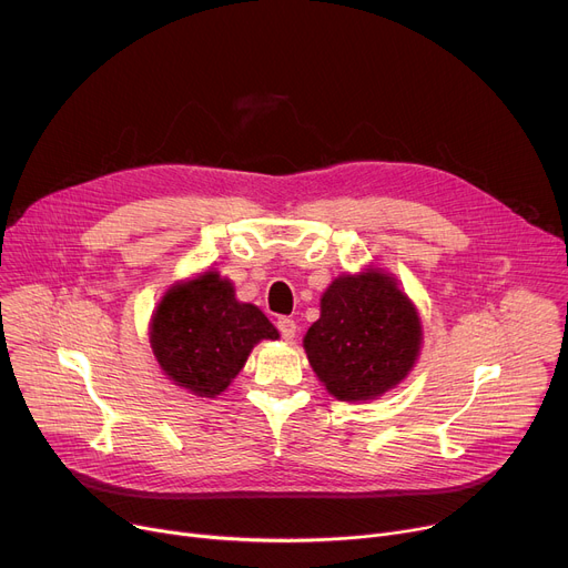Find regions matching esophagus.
Masks as SVG:
<instances>
[{
    "mask_svg": "<svg viewBox=\"0 0 568 568\" xmlns=\"http://www.w3.org/2000/svg\"><path fill=\"white\" fill-rule=\"evenodd\" d=\"M276 326H278V332H281V336H283L285 341H292V338H294L296 324H294L292 317H278V320H276Z\"/></svg>",
    "mask_w": 568,
    "mask_h": 568,
    "instance_id": "obj_1",
    "label": "esophagus"
}]
</instances>
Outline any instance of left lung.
<instances>
[{
    "label": "left lung",
    "instance_id": "left-lung-1",
    "mask_svg": "<svg viewBox=\"0 0 568 568\" xmlns=\"http://www.w3.org/2000/svg\"><path fill=\"white\" fill-rule=\"evenodd\" d=\"M304 347L338 400H371L409 373L422 347V322L386 274L341 276L320 302Z\"/></svg>",
    "mask_w": 568,
    "mask_h": 568
}]
</instances>
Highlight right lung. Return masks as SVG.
<instances>
[{"instance_id":"obj_1","label":"right lung","mask_w":568,"mask_h":568,"mask_svg":"<svg viewBox=\"0 0 568 568\" xmlns=\"http://www.w3.org/2000/svg\"><path fill=\"white\" fill-rule=\"evenodd\" d=\"M262 338H278L274 324L257 306L239 304L232 283L214 272L172 287L152 322L165 375L204 398L225 389Z\"/></svg>"}]
</instances>
